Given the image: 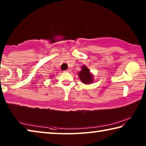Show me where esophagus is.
I'll return each instance as SVG.
<instances>
[{"label":"esophagus","mask_w":146,"mask_h":146,"mask_svg":"<svg viewBox=\"0 0 146 146\" xmlns=\"http://www.w3.org/2000/svg\"><path fill=\"white\" fill-rule=\"evenodd\" d=\"M69 71H70V70H67L64 71V72H69Z\"/></svg>","instance_id":"34e87169"}]
</instances>
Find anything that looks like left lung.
Here are the masks:
<instances>
[{
    "label": "left lung",
    "mask_w": 146,
    "mask_h": 146,
    "mask_svg": "<svg viewBox=\"0 0 146 146\" xmlns=\"http://www.w3.org/2000/svg\"><path fill=\"white\" fill-rule=\"evenodd\" d=\"M78 76L80 80L83 83L86 84H89L92 83L93 81V76L90 73V70L86 66H83L82 70L79 71Z\"/></svg>",
    "instance_id": "obj_1"
}]
</instances>
